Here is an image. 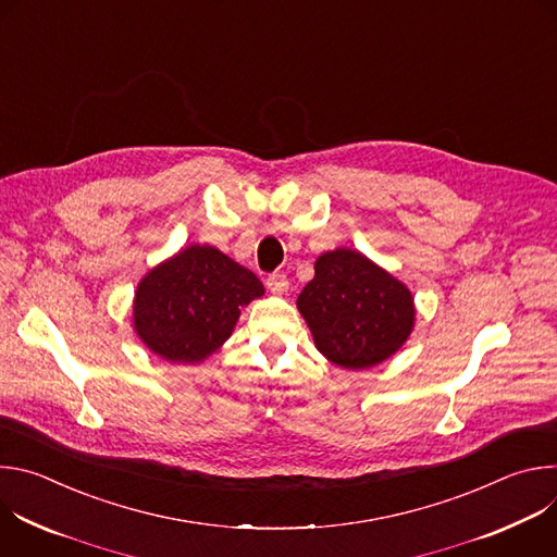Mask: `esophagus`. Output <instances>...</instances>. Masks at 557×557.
Masks as SVG:
<instances>
[{
	"mask_svg": "<svg viewBox=\"0 0 557 557\" xmlns=\"http://www.w3.org/2000/svg\"><path fill=\"white\" fill-rule=\"evenodd\" d=\"M267 286L273 295H284L288 290V277L284 273H271L267 277Z\"/></svg>",
	"mask_w": 557,
	"mask_h": 557,
	"instance_id": "34e87169",
	"label": "esophagus"
}]
</instances>
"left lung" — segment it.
<instances>
[{
    "label": "left lung",
    "mask_w": 557,
    "mask_h": 557,
    "mask_svg": "<svg viewBox=\"0 0 557 557\" xmlns=\"http://www.w3.org/2000/svg\"><path fill=\"white\" fill-rule=\"evenodd\" d=\"M314 346L342 368L381 363L404 346L414 324L410 290L361 253L337 249L314 262L297 297Z\"/></svg>",
    "instance_id": "obj_1"
}]
</instances>
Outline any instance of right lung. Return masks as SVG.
Returning <instances> with one entry per match:
<instances>
[{"mask_svg":"<svg viewBox=\"0 0 557 557\" xmlns=\"http://www.w3.org/2000/svg\"><path fill=\"white\" fill-rule=\"evenodd\" d=\"M262 282L213 247H189L149 271L134 299V329L163 359L194 363L233 331Z\"/></svg>","mask_w":557,"mask_h":557,"instance_id":"add662e5","label":"right lung"}]
</instances>
